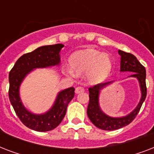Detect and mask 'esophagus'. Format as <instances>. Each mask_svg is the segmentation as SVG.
<instances>
[{"label":"esophagus","mask_w":154,"mask_h":154,"mask_svg":"<svg viewBox=\"0 0 154 154\" xmlns=\"http://www.w3.org/2000/svg\"><path fill=\"white\" fill-rule=\"evenodd\" d=\"M82 92H84V89H83L82 87L78 86L75 89V93H76L77 94H80V93H82Z\"/></svg>","instance_id":"esophagus-1"}]
</instances>
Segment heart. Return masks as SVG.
Segmentation results:
<instances>
[{
  "mask_svg": "<svg viewBox=\"0 0 154 154\" xmlns=\"http://www.w3.org/2000/svg\"><path fill=\"white\" fill-rule=\"evenodd\" d=\"M72 69L68 72L71 75L86 72V79L90 84H98L108 77L112 68V61L107 53L94 49H86L75 52L69 58Z\"/></svg>",
  "mask_w": 154,
  "mask_h": 154,
  "instance_id": "b5f03b06",
  "label": "heart"
}]
</instances>
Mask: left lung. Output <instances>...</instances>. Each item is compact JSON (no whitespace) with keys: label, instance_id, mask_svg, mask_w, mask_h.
Returning a JSON list of instances; mask_svg holds the SVG:
<instances>
[{"label":"left lung","instance_id":"8db88e82","mask_svg":"<svg viewBox=\"0 0 154 154\" xmlns=\"http://www.w3.org/2000/svg\"><path fill=\"white\" fill-rule=\"evenodd\" d=\"M118 53L121 56L120 72H133L132 75L128 77H134L138 81L141 90V99L136 108L129 114L123 117H111L102 111L100 106L99 98L101 90L112 84L114 81L103 84L101 83L89 88V102L87 108V115L95 126L103 130H116L131 123L140 111L141 105L146 97V72L145 67L139 62L136 57L131 53H125L120 49L118 50Z\"/></svg>","mask_w":154,"mask_h":154}]
</instances>
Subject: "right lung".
<instances>
[{
	"mask_svg": "<svg viewBox=\"0 0 154 154\" xmlns=\"http://www.w3.org/2000/svg\"><path fill=\"white\" fill-rule=\"evenodd\" d=\"M64 45H45L34 51L21 56L9 72L8 97L16 114L28 128L38 132H46L59 125L66 113L69 103L74 97L73 87L61 90L57 94L55 101L47 112L41 114L33 113L23 105L20 97V86L28 74L36 69L59 66L60 50Z\"/></svg>",
	"mask_w": 154,
	"mask_h": 154,
	"instance_id": "1",
	"label": "right lung"
}]
</instances>
